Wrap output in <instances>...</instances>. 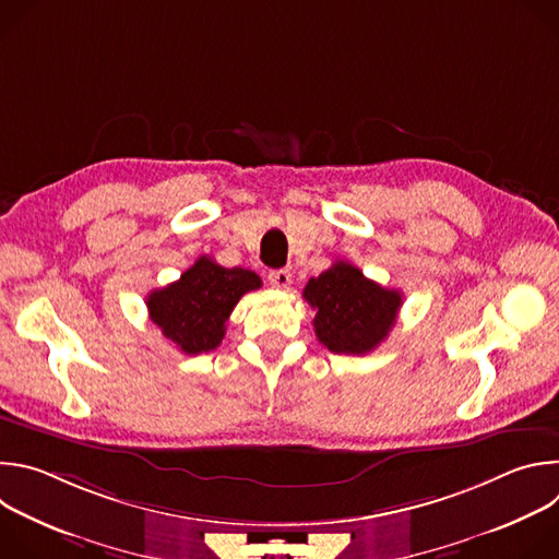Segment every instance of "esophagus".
I'll return each mask as SVG.
<instances>
[{"instance_id":"1","label":"esophagus","mask_w":559,"mask_h":559,"mask_svg":"<svg viewBox=\"0 0 559 559\" xmlns=\"http://www.w3.org/2000/svg\"><path fill=\"white\" fill-rule=\"evenodd\" d=\"M267 281H270L272 287L285 289V287H289V283H292V274H289V270H272V272L267 274Z\"/></svg>"}]
</instances>
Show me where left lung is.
<instances>
[{"instance_id":"left-lung-1","label":"left lung","mask_w":559,"mask_h":559,"mask_svg":"<svg viewBox=\"0 0 559 559\" xmlns=\"http://www.w3.org/2000/svg\"><path fill=\"white\" fill-rule=\"evenodd\" d=\"M302 298L316 311L313 330L334 354L373 352L395 325L403 294L369 281L356 265L336 261L318 278H309Z\"/></svg>"}]
</instances>
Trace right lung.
<instances>
[{
  "label": "right lung",
  "mask_w": 559,
  "mask_h": 559,
  "mask_svg": "<svg viewBox=\"0 0 559 559\" xmlns=\"http://www.w3.org/2000/svg\"><path fill=\"white\" fill-rule=\"evenodd\" d=\"M261 278L243 267H223L201 257L179 281L147 294L152 323L183 354L197 356L216 349L225 323L243 294L259 289Z\"/></svg>",
  "instance_id": "add662e5"
}]
</instances>
